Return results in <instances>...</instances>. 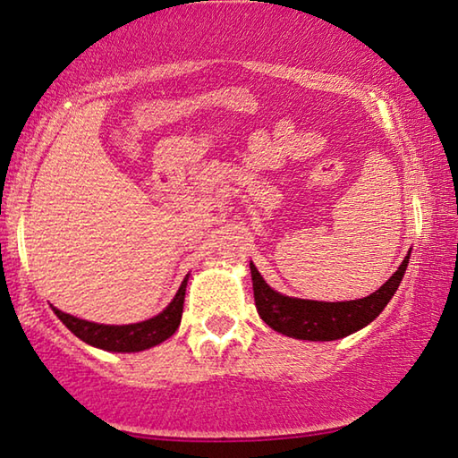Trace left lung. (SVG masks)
Segmentation results:
<instances>
[{
	"label": "left lung",
	"mask_w": 458,
	"mask_h": 458,
	"mask_svg": "<svg viewBox=\"0 0 458 458\" xmlns=\"http://www.w3.org/2000/svg\"><path fill=\"white\" fill-rule=\"evenodd\" d=\"M407 264H410V253L401 262L397 272L378 291L364 299L342 302L286 297V294H280L266 284V280L259 276L256 266L250 264L253 299H256L259 318L274 332L294 337V340L309 342L340 340V337L358 332V329H362L372 319L378 318V313L383 311L386 302L393 299V294L399 288Z\"/></svg>",
	"instance_id": "1"
}]
</instances>
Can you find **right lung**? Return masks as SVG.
<instances>
[{
  "instance_id": "add662e5",
  "label": "right lung",
  "mask_w": 458,
  "mask_h": 458,
  "mask_svg": "<svg viewBox=\"0 0 458 458\" xmlns=\"http://www.w3.org/2000/svg\"><path fill=\"white\" fill-rule=\"evenodd\" d=\"M186 284L188 276L184 278V283L180 284L174 301L164 309V311L156 315V318L140 323H131V326H104V323L73 318V315L63 313L55 307L53 311L69 329H72V334L89 344V346L108 352H140L157 346V344L165 342L167 337L175 334V329H178L182 321V311H184Z\"/></svg>"
}]
</instances>
